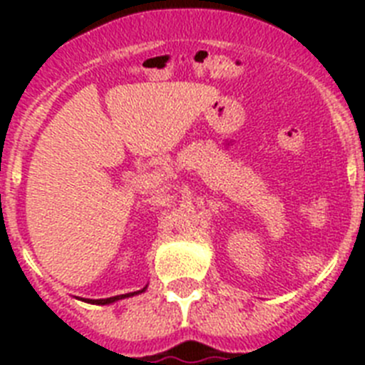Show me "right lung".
Returning <instances> with one entry per match:
<instances>
[{"label": "right lung", "instance_id": "right-lung-1", "mask_svg": "<svg viewBox=\"0 0 365 365\" xmlns=\"http://www.w3.org/2000/svg\"><path fill=\"white\" fill-rule=\"evenodd\" d=\"M143 291H144V289H143ZM143 291H138V292H143ZM138 292H130V294L113 296V298H106V299H83V302H87V303H96V305H106V303H113V302H117V299H122V298H130V296H133V294H138Z\"/></svg>", "mask_w": 365, "mask_h": 365}]
</instances>
